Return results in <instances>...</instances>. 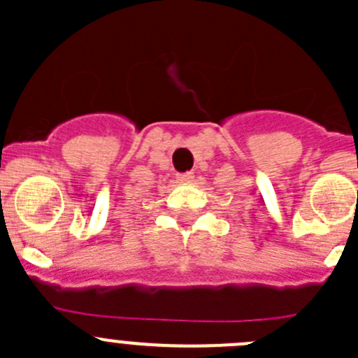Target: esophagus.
<instances>
[{
	"label": "esophagus",
	"mask_w": 358,
	"mask_h": 358,
	"mask_svg": "<svg viewBox=\"0 0 358 358\" xmlns=\"http://www.w3.org/2000/svg\"><path fill=\"white\" fill-rule=\"evenodd\" d=\"M176 180L180 183H192L194 173H182V175H176Z\"/></svg>",
	"instance_id": "1"
}]
</instances>
